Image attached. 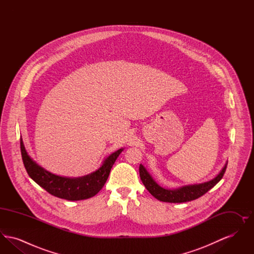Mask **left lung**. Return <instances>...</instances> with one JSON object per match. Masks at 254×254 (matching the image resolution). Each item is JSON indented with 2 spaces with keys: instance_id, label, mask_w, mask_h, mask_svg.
I'll use <instances>...</instances> for the list:
<instances>
[{
  "instance_id": "obj_1",
  "label": "left lung",
  "mask_w": 254,
  "mask_h": 254,
  "mask_svg": "<svg viewBox=\"0 0 254 254\" xmlns=\"http://www.w3.org/2000/svg\"><path fill=\"white\" fill-rule=\"evenodd\" d=\"M227 166L228 164L225 165L224 169H222L221 172L211 181L206 182L204 184H199V185H193V186H187V187H183L180 189L172 190L161 188L156 184V182L151 178V176L148 174L146 169L142 165H140L139 167V172H140L141 180L145 185V189L156 199L162 202L184 203V202H190V201L195 200L206 193L210 189H212L218 182L223 178L227 169Z\"/></svg>"
}]
</instances>
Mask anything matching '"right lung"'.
<instances>
[{
	"instance_id": "add662e5",
	"label": "right lung",
	"mask_w": 254,
	"mask_h": 254,
	"mask_svg": "<svg viewBox=\"0 0 254 254\" xmlns=\"http://www.w3.org/2000/svg\"><path fill=\"white\" fill-rule=\"evenodd\" d=\"M122 151L123 149H119L109 155L102 167L89 175L80 178H66L54 175L38 166L27 155L21 139V153L24 168L29 177L51 195L69 201L84 200L96 195L105 186L110 169Z\"/></svg>"
}]
</instances>
